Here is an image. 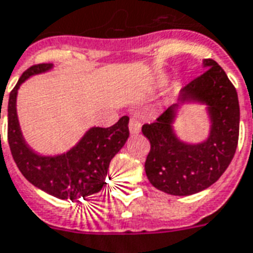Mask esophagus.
<instances>
[{"mask_svg": "<svg viewBox=\"0 0 253 253\" xmlns=\"http://www.w3.org/2000/svg\"><path fill=\"white\" fill-rule=\"evenodd\" d=\"M140 130H141V123H140L137 119L130 117V120H129V132L132 134H136L138 133Z\"/></svg>", "mask_w": 253, "mask_h": 253, "instance_id": "obj_1", "label": "esophagus"}]
</instances>
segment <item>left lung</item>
<instances>
[{
	"label": "left lung",
	"instance_id": "8db88e82",
	"mask_svg": "<svg viewBox=\"0 0 253 253\" xmlns=\"http://www.w3.org/2000/svg\"><path fill=\"white\" fill-rule=\"evenodd\" d=\"M204 66V73L188 83L178 98L208 105L212 129L206 142L189 145L174 136L170 124L177 105L169 106L156 121L141 128L151 142L145 161L148 180L169 195L188 196L211 187L225 172L236 152L240 123L236 89L214 60L206 58Z\"/></svg>",
	"mask_w": 253,
	"mask_h": 253
}]
</instances>
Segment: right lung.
Segmentation results:
<instances>
[{
  "instance_id": "1",
  "label": "right lung",
  "mask_w": 253,
  "mask_h": 253,
  "mask_svg": "<svg viewBox=\"0 0 253 253\" xmlns=\"http://www.w3.org/2000/svg\"><path fill=\"white\" fill-rule=\"evenodd\" d=\"M50 66V64L30 66L10 92L7 104V141L18 169L28 181L61 200H77L79 197L96 193L105 184L109 163L129 137V117L123 116L109 128H92L68 153L56 157L36 155L21 134L16 112L17 90L29 76L45 72Z\"/></svg>"
}]
</instances>
